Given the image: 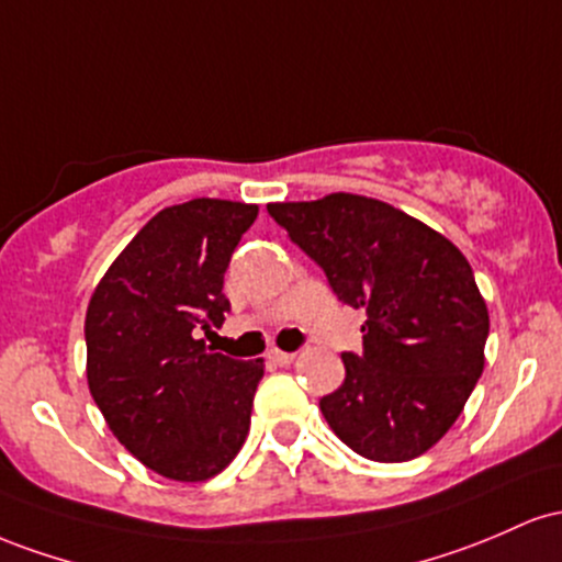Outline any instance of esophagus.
<instances>
[{
  "label": "esophagus",
  "mask_w": 562,
  "mask_h": 562,
  "mask_svg": "<svg viewBox=\"0 0 562 562\" xmlns=\"http://www.w3.org/2000/svg\"><path fill=\"white\" fill-rule=\"evenodd\" d=\"M268 358L273 363H279V366H289V363H294V358H297V352H283V350H270L268 352Z\"/></svg>",
  "instance_id": "1"
}]
</instances>
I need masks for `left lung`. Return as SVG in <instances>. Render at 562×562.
Here are the masks:
<instances>
[{"label": "left lung", "instance_id": "left-lung-1", "mask_svg": "<svg viewBox=\"0 0 562 562\" xmlns=\"http://www.w3.org/2000/svg\"><path fill=\"white\" fill-rule=\"evenodd\" d=\"M270 217L324 268L345 305L363 307V352H342L345 382L321 412L371 462L432 449L483 374L488 311L468 257L384 201L331 193L268 204Z\"/></svg>", "mask_w": 562, "mask_h": 562}]
</instances>
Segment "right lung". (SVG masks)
<instances>
[{
    "label": "right lung",
    "instance_id": "obj_1",
    "mask_svg": "<svg viewBox=\"0 0 562 562\" xmlns=\"http://www.w3.org/2000/svg\"><path fill=\"white\" fill-rule=\"evenodd\" d=\"M255 204L193 199L161 210L113 260L87 307V382L119 443L169 481L196 483L241 451L262 358L206 350L225 321L233 249Z\"/></svg>",
    "mask_w": 562,
    "mask_h": 562
}]
</instances>
